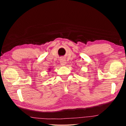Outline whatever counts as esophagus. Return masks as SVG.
Returning <instances> with one entry per match:
<instances>
[{
  "label": "esophagus",
  "mask_w": 126,
  "mask_h": 126,
  "mask_svg": "<svg viewBox=\"0 0 126 126\" xmlns=\"http://www.w3.org/2000/svg\"><path fill=\"white\" fill-rule=\"evenodd\" d=\"M60 62H61V65H62V66H64V65H65L66 64V61H65V59L64 58H63L61 59Z\"/></svg>",
  "instance_id": "34e87169"
}]
</instances>
